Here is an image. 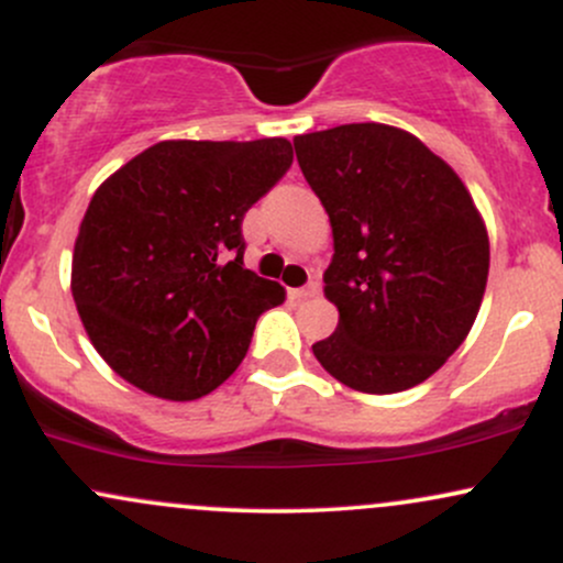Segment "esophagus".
<instances>
[{
	"label": "esophagus",
	"mask_w": 563,
	"mask_h": 563,
	"mask_svg": "<svg viewBox=\"0 0 563 563\" xmlns=\"http://www.w3.org/2000/svg\"><path fill=\"white\" fill-rule=\"evenodd\" d=\"M318 290H320V283H318V280H309L303 288H294V290H290V299H296V301L312 299V296L318 294Z\"/></svg>",
	"instance_id": "34e87169"
}]
</instances>
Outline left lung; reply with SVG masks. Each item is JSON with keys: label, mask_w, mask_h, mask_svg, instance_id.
<instances>
[{"label": "left lung", "mask_w": 563, "mask_h": 563, "mask_svg": "<svg viewBox=\"0 0 563 563\" xmlns=\"http://www.w3.org/2000/svg\"><path fill=\"white\" fill-rule=\"evenodd\" d=\"M296 158L325 206L333 260L325 299L339 328L312 344L349 389H412L448 363L479 314L489 238L450 164L389 124L299 134Z\"/></svg>", "instance_id": "8db88e82"}]
</instances>
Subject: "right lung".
Segmentation results:
<instances>
[{
  "mask_svg": "<svg viewBox=\"0 0 563 563\" xmlns=\"http://www.w3.org/2000/svg\"><path fill=\"white\" fill-rule=\"evenodd\" d=\"M283 137L164 140L95 190L70 264L89 341L121 378L190 402L224 384L286 288L243 267V217L288 172Z\"/></svg>",
  "mask_w": 563,
  "mask_h": 563,
  "instance_id": "right-lung-1",
  "label": "right lung"
}]
</instances>
